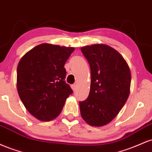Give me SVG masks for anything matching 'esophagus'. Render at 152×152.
I'll list each match as a JSON object with an SVG mask.
<instances>
[{
    "instance_id": "obj_1",
    "label": "esophagus",
    "mask_w": 152,
    "mask_h": 152,
    "mask_svg": "<svg viewBox=\"0 0 152 152\" xmlns=\"http://www.w3.org/2000/svg\"><path fill=\"white\" fill-rule=\"evenodd\" d=\"M71 88L74 91H76V84H72L71 85Z\"/></svg>"
}]
</instances>
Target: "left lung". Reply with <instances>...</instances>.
<instances>
[{
	"mask_svg": "<svg viewBox=\"0 0 152 152\" xmlns=\"http://www.w3.org/2000/svg\"><path fill=\"white\" fill-rule=\"evenodd\" d=\"M81 50L89 64L91 79L88 98L79 102L81 115L91 126H104L116 117L129 96V67L107 45L87 46Z\"/></svg>",
	"mask_w": 152,
	"mask_h": 152,
	"instance_id": "1",
	"label": "left lung"
}]
</instances>
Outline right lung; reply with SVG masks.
I'll list each match as a JSON object with an SVG mask.
<instances>
[{"mask_svg":"<svg viewBox=\"0 0 152 152\" xmlns=\"http://www.w3.org/2000/svg\"><path fill=\"white\" fill-rule=\"evenodd\" d=\"M74 50L73 47L42 43L26 53L18 63L19 97L28 112L40 121L56 118L73 93L64 81V65Z\"/></svg>","mask_w":152,"mask_h":152,"instance_id":"1","label":"right lung"}]
</instances>
